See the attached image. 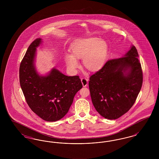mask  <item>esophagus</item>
<instances>
[{"mask_svg":"<svg viewBox=\"0 0 159 159\" xmlns=\"http://www.w3.org/2000/svg\"><path fill=\"white\" fill-rule=\"evenodd\" d=\"M81 82L82 83L83 86L85 87V86H88V80L85 78V77H82L81 79Z\"/></svg>","mask_w":159,"mask_h":159,"instance_id":"1","label":"esophagus"}]
</instances>
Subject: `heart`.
Wrapping results in <instances>:
<instances>
[{
    "label": "heart",
    "mask_w": 159,
    "mask_h": 159,
    "mask_svg": "<svg viewBox=\"0 0 159 159\" xmlns=\"http://www.w3.org/2000/svg\"><path fill=\"white\" fill-rule=\"evenodd\" d=\"M107 46L105 41L97 38H88L75 43L70 48L71 54H66L65 61L68 69L75 72L82 58L84 67L90 71L98 70L106 59Z\"/></svg>",
    "instance_id": "b5f03b06"
}]
</instances>
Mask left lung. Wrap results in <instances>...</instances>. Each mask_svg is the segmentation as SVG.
Masks as SVG:
<instances>
[{
  "label": "left lung",
  "mask_w": 159,
  "mask_h": 159,
  "mask_svg": "<svg viewBox=\"0 0 159 159\" xmlns=\"http://www.w3.org/2000/svg\"><path fill=\"white\" fill-rule=\"evenodd\" d=\"M135 46L123 57L110 60L89 78L91 99L101 116L117 119L134 104L141 91L143 75Z\"/></svg>",
  "instance_id": "8db88e82"
}]
</instances>
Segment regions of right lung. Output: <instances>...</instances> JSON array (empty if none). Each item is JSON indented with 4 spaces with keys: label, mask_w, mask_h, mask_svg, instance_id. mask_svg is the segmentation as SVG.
Segmentation results:
<instances>
[{
    "label": "right lung",
    "mask_w": 159,
    "mask_h": 159,
    "mask_svg": "<svg viewBox=\"0 0 159 159\" xmlns=\"http://www.w3.org/2000/svg\"><path fill=\"white\" fill-rule=\"evenodd\" d=\"M38 38L29 46L20 66V83L31 110L47 121L60 120L68 113L76 93L82 87L79 76H67L53 68L40 76L34 66Z\"/></svg>",
    "instance_id": "1"
}]
</instances>
